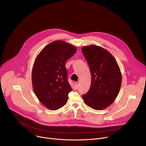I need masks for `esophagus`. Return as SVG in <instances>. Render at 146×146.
<instances>
[{
  "mask_svg": "<svg viewBox=\"0 0 146 146\" xmlns=\"http://www.w3.org/2000/svg\"><path fill=\"white\" fill-rule=\"evenodd\" d=\"M74 86H75V89H76V90L78 89V83H77V82H75V83H74Z\"/></svg>",
  "mask_w": 146,
  "mask_h": 146,
  "instance_id": "1",
  "label": "esophagus"
}]
</instances>
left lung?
Returning a JSON list of instances; mask_svg holds the SVG:
<instances>
[{"instance_id":"obj_1","label":"left lung","mask_w":146,"mask_h":146,"mask_svg":"<svg viewBox=\"0 0 146 146\" xmlns=\"http://www.w3.org/2000/svg\"><path fill=\"white\" fill-rule=\"evenodd\" d=\"M91 74V84L87 94L82 95L86 105L100 110L109 106L119 92L122 75L114 56L101 47L90 45L81 48Z\"/></svg>"}]
</instances>
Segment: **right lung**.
Returning a JSON list of instances; mask_svg holds the SVG:
<instances>
[{"instance_id": "obj_1", "label": "right lung", "mask_w": 146, "mask_h": 146, "mask_svg": "<svg viewBox=\"0 0 146 146\" xmlns=\"http://www.w3.org/2000/svg\"><path fill=\"white\" fill-rule=\"evenodd\" d=\"M76 51L72 44L57 40L46 46L35 59L32 72L33 89L39 101L50 110H58L68 102L72 88L65 64Z\"/></svg>"}]
</instances>
